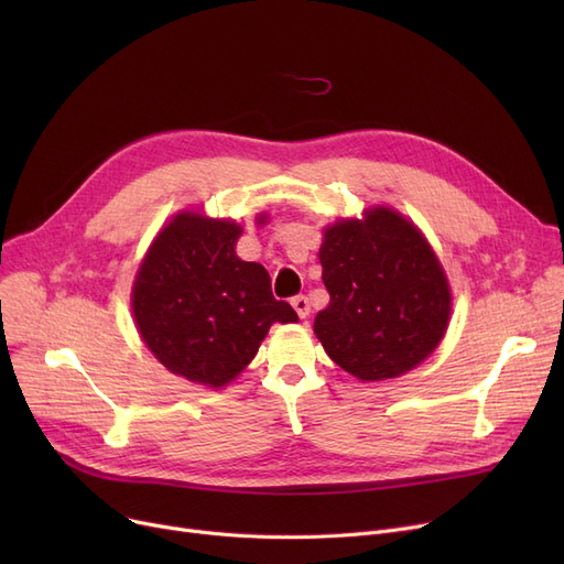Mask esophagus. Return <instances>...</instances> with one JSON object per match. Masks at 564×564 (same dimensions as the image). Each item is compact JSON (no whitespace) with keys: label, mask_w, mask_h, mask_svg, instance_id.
<instances>
[{"label":"esophagus","mask_w":564,"mask_h":564,"mask_svg":"<svg viewBox=\"0 0 564 564\" xmlns=\"http://www.w3.org/2000/svg\"><path fill=\"white\" fill-rule=\"evenodd\" d=\"M292 308L297 311L300 317H306L311 313V304H308L306 294H297V297H292Z\"/></svg>","instance_id":"1"}]
</instances>
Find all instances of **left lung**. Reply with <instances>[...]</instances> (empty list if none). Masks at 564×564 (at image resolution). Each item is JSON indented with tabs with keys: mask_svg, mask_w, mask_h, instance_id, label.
I'll list each match as a JSON object with an SVG mask.
<instances>
[{
	"mask_svg": "<svg viewBox=\"0 0 564 564\" xmlns=\"http://www.w3.org/2000/svg\"><path fill=\"white\" fill-rule=\"evenodd\" d=\"M322 281L329 306L315 336L364 381L416 368L448 329L451 290L421 230L389 207L324 230Z\"/></svg>",
	"mask_w": 564,
	"mask_h": 564,
	"instance_id": "obj_1",
	"label": "left lung"
}]
</instances>
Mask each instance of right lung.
<instances>
[{
  "mask_svg": "<svg viewBox=\"0 0 564 564\" xmlns=\"http://www.w3.org/2000/svg\"><path fill=\"white\" fill-rule=\"evenodd\" d=\"M240 232L226 219L177 215L148 249L132 290L148 349L171 372L213 389L249 366L274 322H297L274 300L264 267L235 256Z\"/></svg>",
  "mask_w": 564,
  "mask_h": 564,
  "instance_id": "right-lung-1",
  "label": "right lung"
}]
</instances>
